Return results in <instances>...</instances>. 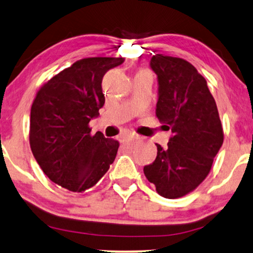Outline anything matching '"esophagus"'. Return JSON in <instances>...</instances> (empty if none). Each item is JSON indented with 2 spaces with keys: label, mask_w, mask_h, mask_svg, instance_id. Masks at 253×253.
I'll return each instance as SVG.
<instances>
[{
  "label": "esophagus",
  "mask_w": 253,
  "mask_h": 253,
  "mask_svg": "<svg viewBox=\"0 0 253 253\" xmlns=\"http://www.w3.org/2000/svg\"><path fill=\"white\" fill-rule=\"evenodd\" d=\"M138 138V136L135 135V133H126V135L122 136V139L126 142H130V141H135V139Z\"/></svg>",
  "instance_id": "1"
}]
</instances>
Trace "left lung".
Segmentation results:
<instances>
[{
    "instance_id": "left-lung-1",
    "label": "left lung",
    "mask_w": 253,
    "mask_h": 253,
    "mask_svg": "<svg viewBox=\"0 0 253 253\" xmlns=\"http://www.w3.org/2000/svg\"><path fill=\"white\" fill-rule=\"evenodd\" d=\"M150 67L160 85L156 116L172 136L167 148L156 144V160L144 174L162 197L179 198L207 178L223 144V127L207 81L191 63L156 54Z\"/></svg>"
}]
</instances>
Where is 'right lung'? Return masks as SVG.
<instances>
[{"label":"right lung","instance_id":"obj_1","mask_svg":"<svg viewBox=\"0 0 253 253\" xmlns=\"http://www.w3.org/2000/svg\"><path fill=\"white\" fill-rule=\"evenodd\" d=\"M124 57H88L41 86L30 111L29 143L48 178L73 192H84L104 176L120 143L102 132L91 135L89 122L104 105L102 80Z\"/></svg>","mask_w":253,"mask_h":253}]
</instances>
